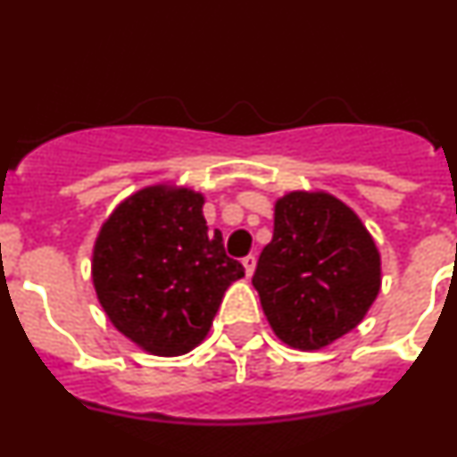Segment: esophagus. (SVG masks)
<instances>
[{"label": "esophagus", "mask_w": 457, "mask_h": 457, "mask_svg": "<svg viewBox=\"0 0 457 457\" xmlns=\"http://www.w3.org/2000/svg\"><path fill=\"white\" fill-rule=\"evenodd\" d=\"M242 264H244V270H246V278H251V275L255 273V257L246 255L242 260Z\"/></svg>", "instance_id": "obj_1"}]
</instances>
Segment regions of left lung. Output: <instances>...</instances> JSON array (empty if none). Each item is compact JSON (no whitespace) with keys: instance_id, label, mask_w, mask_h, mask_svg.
<instances>
[{"instance_id":"left-lung-1","label":"left lung","mask_w":457,"mask_h":457,"mask_svg":"<svg viewBox=\"0 0 457 457\" xmlns=\"http://www.w3.org/2000/svg\"><path fill=\"white\" fill-rule=\"evenodd\" d=\"M253 287L284 345L320 351L369 313L382 287V257L351 206L327 191H291L275 200L273 239Z\"/></svg>"}]
</instances>
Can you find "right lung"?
<instances>
[{
  "instance_id": "add662e5",
  "label": "right lung",
  "mask_w": 457,
  "mask_h": 457,
  "mask_svg": "<svg viewBox=\"0 0 457 457\" xmlns=\"http://www.w3.org/2000/svg\"><path fill=\"white\" fill-rule=\"evenodd\" d=\"M202 206L204 195L193 188L151 184L121 200L95 237V295L144 353L175 358L202 345L227 288L244 278Z\"/></svg>"
}]
</instances>
